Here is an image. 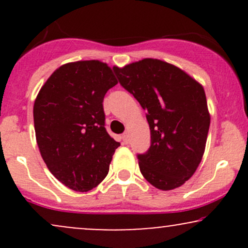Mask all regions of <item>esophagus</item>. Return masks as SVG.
<instances>
[{
    "label": "esophagus",
    "mask_w": 248,
    "mask_h": 248,
    "mask_svg": "<svg viewBox=\"0 0 248 248\" xmlns=\"http://www.w3.org/2000/svg\"><path fill=\"white\" fill-rule=\"evenodd\" d=\"M122 140H124V143L128 144V143H129V135H128L127 133H124V135H122Z\"/></svg>",
    "instance_id": "1"
}]
</instances>
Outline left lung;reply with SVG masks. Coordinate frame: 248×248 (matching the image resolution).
Returning a JSON list of instances; mask_svg holds the SVG:
<instances>
[{
	"instance_id": "obj_1",
	"label": "left lung",
	"mask_w": 248,
	"mask_h": 248,
	"mask_svg": "<svg viewBox=\"0 0 248 248\" xmlns=\"http://www.w3.org/2000/svg\"><path fill=\"white\" fill-rule=\"evenodd\" d=\"M113 71L147 110L150 147L138 154L141 173L164 191L181 186L195 173L205 150L210 114L203 86L158 59H142Z\"/></svg>"
}]
</instances>
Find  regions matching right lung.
<instances>
[{"label":"right lung","instance_id":"1","mask_svg":"<svg viewBox=\"0 0 248 248\" xmlns=\"http://www.w3.org/2000/svg\"><path fill=\"white\" fill-rule=\"evenodd\" d=\"M116 84L105 62H69L51 75L36 98L33 124L43 160L75 191L101 183L120 146L105 128L102 106L107 91Z\"/></svg>","mask_w":248,"mask_h":248}]
</instances>
